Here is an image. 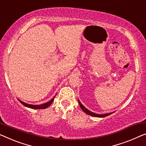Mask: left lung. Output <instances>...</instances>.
Instances as JSON below:
<instances>
[{"label": "left lung", "instance_id": "8db88e82", "mask_svg": "<svg viewBox=\"0 0 146 146\" xmlns=\"http://www.w3.org/2000/svg\"><path fill=\"white\" fill-rule=\"evenodd\" d=\"M78 102H79V106L80 108L82 109V110L83 111L84 113H86V114H88L89 115H91V116H93V117H107L108 115H111L113 113H106V114H102V115H100V114H96V113H93L92 111H89L88 110H87V109L84 107V106L82 105V104L80 103V101L78 100Z\"/></svg>", "mask_w": 146, "mask_h": 146}]
</instances>
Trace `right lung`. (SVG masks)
<instances>
[{
	"instance_id": "obj_1",
	"label": "right lung",
	"mask_w": 146,
	"mask_h": 146,
	"mask_svg": "<svg viewBox=\"0 0 146 146\" xmlns=\"http://www.w3.org/2000/svg\"><path fill=\"white\" fill-rule=\"evenodd\" d=\"M55 97H56V96L48 102H47V103H45V104H41V105H31V104H26V103H25V102H23L22 101L19 100V101L21 104H23V106H25V107H27V108H31V109H46L48 107H49V106L51 105L52 103L54 101V99L55 98Z\"/></svg>"
}]
</instances>
